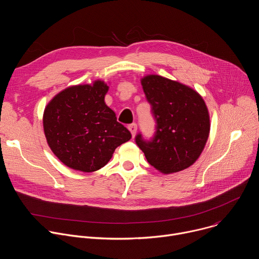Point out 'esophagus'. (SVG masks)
Listing matches in <instances>:
<instances>
[{"mask_svg": "<svg viewBox=\"0 0 259 259\" xmlns=\"http://www.w3.org/2000/svg\"><path fill=\"white\" fill-rule=\"evenodd\" d=\"M128 129H129V131L131 132L132 136L134 137V136H135V133H136V130H137V125H136L135 123H133V124H130V125L128 126Z\"/></svg>", "mask_w": 259, "mask_h": 259, "instance_id": "esophagus-1", "label": "esophagus"}]
</instances>
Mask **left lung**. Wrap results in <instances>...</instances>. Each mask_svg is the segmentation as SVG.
<instances>
[{
  "label": "left lung",
  "mask_w": 259,
  "mask_h": 259,
  "mask_svg": "<svg viewBox=\"0 0 259 259\" xmlns=\"http://www.w3.org/2000/svg\"><path fill=\"white\" fill-rule=\"evenodd\" d=\"M145 97L157 122L151 141L138 134L139 149L164 174L192 166L201 156L210 133V116L202 96L193 88L158 75L141 78Z\"/></svg>",
  "instance_id": "8db88e82"
}]
</instances>
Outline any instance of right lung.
I'll return each mask as SVG.
<instances>
[{
    "instance_id": "obj_1",
    "label": "right lung",
    "mask_w": 259,
    "mask_h": 259,
    "mask_svg": "<svg viewBox=\"0 0 259 259\" xmlns=\"http://www.w3.org/2000/svg\"><path fill=\"white\" fill-rule=\"evenodd\" d=\"M104 81L75 85L56 94L43 115L44 133L53 154L70 169L94 172L112 159L115 150L131 139L104 102Z\"/></svg>"
}]
</instances>
